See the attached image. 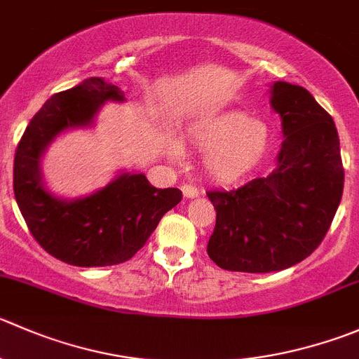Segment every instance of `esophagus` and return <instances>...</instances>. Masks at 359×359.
Returning <instances> with one entry per match:
<instances>
[{"label": "esophagus", "mask_w": 359, "mask_h": 359, "mask_svg": "<svg viewBox=\"0 0 359 359\" xmlns=\"http://www.w3.org/2000/svg\"><path fill=\"white\" fill-rule=\"evenodd\" d=\"M182 193H184V198H196L198 194V187L193 186V184H184L182 186Z\"/></svg>", "instance_id": "esophagus-1"}]
</instances>
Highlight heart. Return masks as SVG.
Listing matches in <instances>:
<instances>
[{
    "label": "heart",
    "instance_id": "b5f03b06",
    "mask_svg": "<svg viewBox=\"0 0 359 359\" xmlns=\"http://www.w3.org/2000/svg\"><path fill=\"white\" fill-rule=\"evenodd\" d=\"M191 147L205 152V172L215 182L233 184L261 165L272 145V131L263 121L240 110L214 114L198 119L187 128ZM179 156V149H173Z\"/></svg>",
    "mask_w": 359,
    "mask_h": 359
}]
</instances>
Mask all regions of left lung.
<instances>
[{"label":"left lung","mask_w":359,"mask_h":359,"mask_svg":"<svg viewBox=\"0 0 359 359\" xmlns=\"http://www.w3.org/2000/svg\"><path fill=\"white\" fill-rule=\"evenodd\" d=\"M270 95L284 135L276 170L238 189L207 193L217 214L207 252L229 272H279L304 261L323 242L342 198L332 116L300 86L276 82Z\"/></svg>","instance_id":"8db88e82"}]
</instances>
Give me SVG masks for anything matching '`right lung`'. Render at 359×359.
<instances>
[{
    "instance_id": "add662e5",
    "label": "right lung",
    "mask_w": 359,
    "mask_h": 359,
    "mask_svg": "<svg viewBox=\"0 0 359 359\" xmlns=\"http://www.w3.org/2000/svg\"><path fill=\"white\" fill-rule=\"evenodd\" d=\"M107 102L124 93L102 76L86 79L43 103L20 138L13 193L31 235L50 256L73 266H110L131 259L182 193L158 189L144 173L123 172L89 196L65 200L45 187L41 156L57 135L95 124Z\"/></svg>"
}]
</instances>
